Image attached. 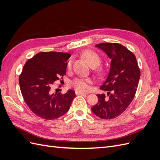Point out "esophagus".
I'll return each mask as SVG.
<instances>
[{"label":"esophagus","mask_w":160,"mask_h":160,"mask_svg":"<svg viewBox=\"0 0 160 160\" xmlns=\"http://www.w3.org/2000/svg\"><path fill=\"white\" fill-rule=\"evenodd\" d=\"M75 93L77 95H87V93H82V92H79V91H76Z\"/></svg>","instance_id":"obj_1"}]
</instances>
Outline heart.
Instances as JSON below:
<instances>
[{
    "label": "heart",
    "mask_w": 160,
    "mask_h": 160,
    "mask_svg": "<svg viewBox=\"0 0 160 160\" xmlns=\"http://www.w3.org/2000/svg\"><path fill=\"white\" fill-rule=\"evenodd\" d=\"M82 56L88 61L91 66H98L100 64L101 59L98 53L90 50H87L82 52ZM72 61L69 60L67 63V68L70 69L71 67ZM91 81L89 79L85 78H76L72 81L71 85L73 88L79 92H85L88 91L90 88Z\"/></svg>",
    "instance_id": "obj_1"
}]
</instances>
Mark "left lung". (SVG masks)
Listing matches in <instances>:
<instances>
[{
	"label": "left lung",
	"mask_w": 160,
	"mask_h": 160,
	"mask_svg": "<svg viewBox=\"0 0 160 160\" xmlns=\"http://www.w3.org/2000/svg\"><path fill=\"white\" fill-rule=\"evenodd\" d=\"M111 59L107 78L100 89L107 92L97 95L98 103L91 108L95 115L103 119L118 117L133 99L140 78V70L132 52L119 43L105 42L95 45Z\"/></svg>",
	"instance_id": "left-lung-1"
}]
</instances>
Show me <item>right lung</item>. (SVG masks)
Masks as SVG:
<instances>
[{
    "instance_id": "1",
    "label": "right lung",
    "mask_w": 160,
    "mask_h": 160,
    "mask_svg": "<svg viewBox=\"0 0 160 160\" xmlns=\"http://www.w3.org/2000/svg\"><path fill=\"white\" fill-rule=\"evenodd\" d=\"M69 53L41 52L28 60L19 77L24 101L33 113L46 120L61 117L69 111L75 91L65 94L52 92L55 81L66 74Z\"/></svg>"
}]
</instances>
